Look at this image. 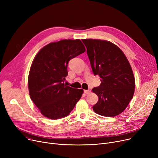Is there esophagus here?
<instances>
[{
    "label": "esophagus",
    "mask_w": 158,
    "mask_h": 158,
    "mask_svg": "<svg viewBox=\"0 0 158 158\" xmlns=\"http://www.w3.org/2000/svg\"><path fill=\"white\" fill-rule=\"evenodd\" d=\"M84 92H85L86 94H90L91 91H90L89 89H85V90H84Z\"/></svg>",
    "instance_id": "esophagus-1"
}]
</instances>
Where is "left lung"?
<instances>
[{
	"label": "left lung",
	"instance_id": "left-lung-1",
	"mask_svg": "<svg viewBox=\"0 0 158 158\" xmlns=\"http://www.w3.org/2000/svg\"><path fill=\"white\" fill-rule=\"evenodd\" d=\"M94 75L101 83L94 88L98 97L94 111L104 117H113L126 109L135 93V79L131 64L122 50L111 41L82 39Z\"/></svg>",
	"mask_w": 158,
	"mask_h": 158
}]
</instances>
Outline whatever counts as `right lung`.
I'll list each match as a JSON object with an SVG mask.
<instances>
[{
    "instance_id": "right-lung-1",
    "label": "right lung",
    "mask_w": 158,
    "mask_h": 158,
    "mask_svg": "<svg viewBox=\"0 0 158 158\" xmlns=\"http://www.w3.org/2000/svg\"><path fill=\"white\" fill-rule=\"evenodd\" d=\"M86 51L79 39L51 42L40 50L33 60L28 77L30 97L39 111L50 119L70 114L83 89L66 86L69 61Z\"/></svg>"
}]
</instances>
